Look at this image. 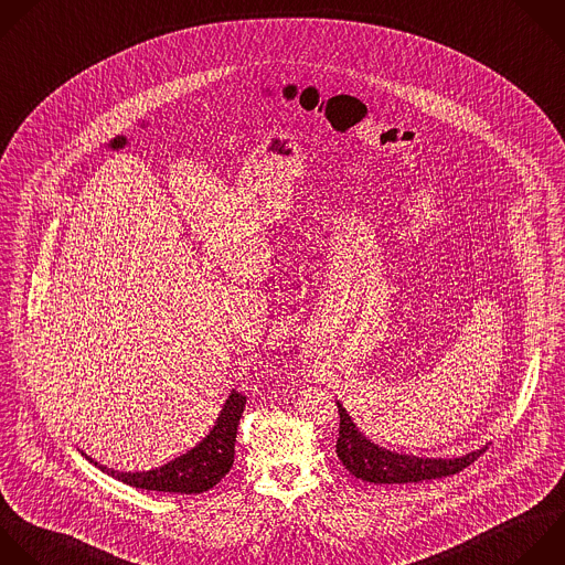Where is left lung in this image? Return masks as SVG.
Here are the masks:
<instances>
[{
	"instance_id": "8db88e82",
	"label": "left lung",
	"mask_w": 565,
	"mask_h": 565,
	"mask_svg": "<svg viewBox=\"0 0 565 565\" xmlns=\"http://www.w3.org/2000/svg\"><path fill=\"white\" fill-rule=\"evenodd\" d=\"M339 408V439H337V457L361 481L370 483H417L424 479H441L448 475H457L466 466H470L479 455L486 452L488 444L479 450L466 452L461 457H417L406 452L388 450L380 444L367 439L361 428L352 422L341 402Z\"/></svg>"
}]
</instances>
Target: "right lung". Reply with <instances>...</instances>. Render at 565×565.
I'll return each instance as SVG.
<instances>
[{
  "instance_id": "add662e5",
  "label": "right lung",
  "mask_w": 565,
  "mask_h": 565,
  "mask_svg": "<svg viewBox=\"0 0 565 565\" xmlns=\"http://www.w3.org/2000/svg\"><path fill=\"white\" fill-rule=\"evenodd\" d=\"M246 408V395L239 391H231L228 399L224 402L213 428L209 435L195 444L191 450L174 457L172 461L139 470V472H121L108 466H102L93 457H88L84 450L82 455L102 472L108 477L132 486L141 490H157V492H177V494H200L211 490L231 472L235 461V439H237V426L242 419V413Z\"/></svg>"
}]
</instances>
